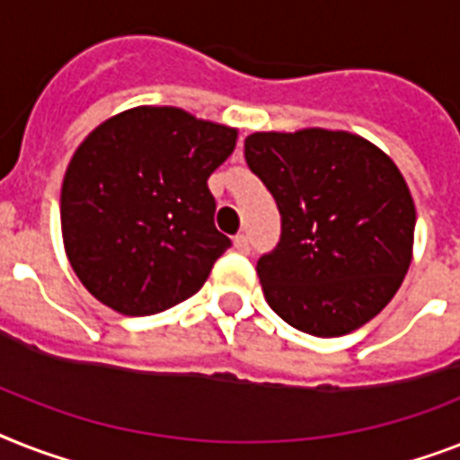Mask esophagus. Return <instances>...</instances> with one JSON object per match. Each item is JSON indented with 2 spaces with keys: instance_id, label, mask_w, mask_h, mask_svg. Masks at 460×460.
Returning <instances> with one entry per match:
<instances>
[{
  "instance_id": "1",
  "label": "esophagus",
  "mask_w": 460,
  "mask_h": 460,
  "mask_svg": "<svg viewBox=\"0 0 460 460\" xmlns=\"http://www.w3.org/2000/svg\"><path fill=\"white\" fill-rule=\"evenodd\" d=\"M234 248L238 250V252H243V255H248L250 252V241L245 234H238L236 238H234Z\"/></svg>"
}]
</instances>
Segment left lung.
Listing matches in <instances>:
<instances>
[{"label":"left lung","instance_id":"left-lung-1","mask_svg":"<svg viewBox=\"0 0 460 460\" xmlns=\"http://www.w3.org/2000/svg\"><path fill=\"white\" fill-rule=\"evenodd\" d=\"M245 163L281 212V241L257 260L269 307L338 338L394 297L411 264L416 208L397 165L349 132H255Z\"/></svg>","mask_w":460,"mask_h":460}]
</instances>
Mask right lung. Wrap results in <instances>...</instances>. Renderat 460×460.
Segmentation results:
<instances>
[{
    "instance_id": "1",
    "label": "right lung",
    "mask_w": 460,
    "mask_h": 460,
    "mask_svg": "<svg viewBox=\"0 0 460 460\" xmlns=\"http://www.w3.org/2000/svg\"><path fill=\"white\" fill-rule=\"evenodd\" d=\"M234 127L172 106L101 122L61 186L66 255L106 307L148 316L203 288L231 241L215 226L208 177L236 148Z\"/></svg>"
}]
</instances>
